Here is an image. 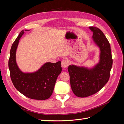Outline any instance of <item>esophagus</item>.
Segmentation results:
<instances>
[{"label":"esophagus","mask_w":124,"mask_h":124,"mask_svg":"<svg viewBox=\"0 0 124 124\" xmlns=\"http://www.w3.org/2000/svg\"><path fill=\"white\" fill-rule=\"evenodd\" d=\"M69 65V62L68 59H63L62 62V66L63 68H67Z\"/></svg>","instance_id":"esophagus-1"}]
</instances>
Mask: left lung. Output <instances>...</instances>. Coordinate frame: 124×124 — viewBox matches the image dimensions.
I'll return each instance as SVG.
<instances>
[{
  "label": "left lung",
  "mask_w": 124,
  "mask_h": 124,
  "mask_svg": "<svg viewBox=\"0 0 124 124\" xmlns=\"http://www.w3.org/2000/svg\"><path fill=\"white\" fill-rule=\"evenodd\" d=\"M89 28L93 32V41L100 47L99 63L92 69L74 65L68 67L71 89L75 95L81 98L95 94L107 84L113 63L110 44L106 37L98 28L92 26Z\"/></svg>",
  "instance_id": "8db88e82"
}]
</instances>
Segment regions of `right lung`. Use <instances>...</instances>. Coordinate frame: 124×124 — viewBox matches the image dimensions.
<instances>
[{
  "instance_id": "add662e5",
  "label": "right lung",
  "mask_w": 124,
  "mask_h": 124,
  "mask_svg": "<svg viewBox=\"0 0 124 124\" xmlns=\"http://www.w3.org/2000/svg\"><path fill=\"white\" fill-rule=\"evenodd\" d=\"M24 33L23 30L10 50L8 63L11 81L17 91L28 98L42 100L47 99L53 93L56 80L62 72L61 62H46L34 73L22 72L17 66L16 54L18 41Z\"/></svg>"
}]
</instances>
